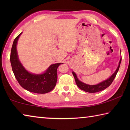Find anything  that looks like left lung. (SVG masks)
<instances>
[{
  "label": "left lung",
  "instance_id": "1",
  "mask_svg": "<svg viewBox=\"0 0 130 130\" xmlns=\"http://www.w3.org/2000/svg\"><path fill=\"white\" fill-rule=\"evenodd\" d=\"M121 61H122V57H121L120 60L119 61V63L118 67L117 68V69L116 70V71L115 72V73L110 77L108 79H107V80L103 81V82L98 84L97 85H90L82 83L81 81L78 80L77 77L76 73H74V72H72L74 79H75V81L77 85L79 88H80L81 90H83V91H84L85 92H89V93H96V92H100L101 91H103V90L106 89L107 87H108L109 85L111 84L113 82L114 78H115L116 74H117L119 69Z\"/></svg>",
  "mask_w": 130,
  "mask_h": 130
}]
</instances>
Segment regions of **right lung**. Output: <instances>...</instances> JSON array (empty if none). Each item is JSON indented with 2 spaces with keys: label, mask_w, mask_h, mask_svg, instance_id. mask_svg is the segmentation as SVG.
I'll use <instances>...</instances> for the list:
<instances>
[{
  "label": "right lung",
  "mask_w": 130,
  "mask_h": 130,
  "mask_svg": "<svg viewBox=\"0 0 130 130\" xmlns=\"http://www.w3.org/2000/svg\"><path fill=\"white\" fill-rule=\"evenodd\" d=\"M21 34L22 32L15 38L10 54V62L15 78L21 86L27 91L39 94L48 93L56 86L57 68L62 63L50 65L46 71L41 74H34L28 72L18 57L17 43Z\"/></svg>",
  "instance_id": "obj_1"
}]
</instances>
